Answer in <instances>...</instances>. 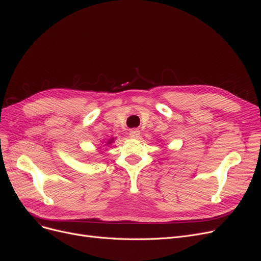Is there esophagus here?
Returning <instances> with one entry per match:
<instances>
[{"label":"esophagus","mask_w":261,"mask_h":261,"mask_svg":"<svg viewBox=\"0 0 261 261\" xmlns=\"http://www.w3.org/2000/svg\"><path fill=\"white\" fill-rule=\"evenodd\" d=\"M140 137V130L138 129H132L130 131V138L131 139H138Z\"/></svg>","instance_id":"1"}]
</instances>
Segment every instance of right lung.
<instances>
[{
	"label": "right lung",
	"mask_w": 261,
	"mask_h": 261,
	"mask_svg": "<svg viewBox=\"0 0 261 261\" xmlns=\"http://www.w3.org/2000/svg\"><path fill=\"white\" fill-rule=\"evenodd\" d=\"M115 142V138H111V139H109V140H107V141H105V145H110V144H113ZM101 143H103V142H101Z\"/></svg>",
	"instance_id": "obj_1"
}]
</instances>
